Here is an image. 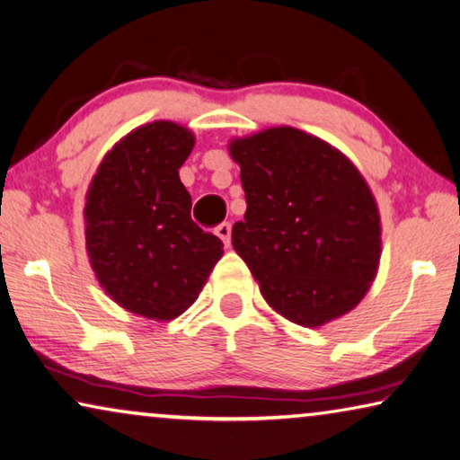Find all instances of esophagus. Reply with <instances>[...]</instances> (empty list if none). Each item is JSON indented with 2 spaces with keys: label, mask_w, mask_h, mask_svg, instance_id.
Segmentation results:
<instances>
[{
  "label": "esophagus",
  "mask_w": 460,
  "mask_h": 460,
  "mask_svg": "<svg viewBox=\"0 0 460 460\" xmlns=\"http://www.w3.org/2000/svg\"><path fill=\"white\" fill-rule=\"evenodd\" d=\"M215 233H217L218 237L223 239L225 245L231 243V223H221V225H218V227H217Z\"/></svg>",
  "instance_id": "1"
}]
</instances>
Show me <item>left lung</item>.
I'll list each match as a JSON object with an SVG mask.
<instances>
[{
	"mask_svg": "<svg viewBox=\"0 0 460 460\" xmlns=\"http://www.w3.org/2000/svg\"><path fill=\"white\" fill-rule=\"evenodd\" d=\"M247 210L233 247L270 307L317 327L360 303L381 260V217L360 172L293 127L235 138Z\"/></svg>",
	"mask_w": 460,
	"mask_h": 460,
	"instance_id": "obj_1",
	"label": "left lung"
}]
</instances>
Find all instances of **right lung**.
Segmentation results:
<instances>
[{
    "instance_id": "obj_1",
    "label": "right lung",
    "mask_w": 460,
    "mask_h": 460,
    "mask_svg": "<svg viewBox=\"0 0 460 460\" xmlns=\"http://www.w3.org/2000/svg\"><path fill=\"white\" fill-rule=\"evenodd\" d=\"M194 147L184 127H138L100 164L85 196V245L93 272L120 307L176 319L199 298L223 242L192 221L178 170Z\"/></svg>"
}]
</instances>
